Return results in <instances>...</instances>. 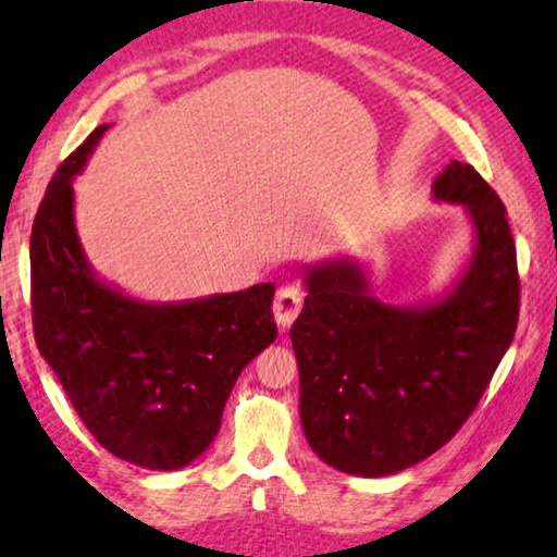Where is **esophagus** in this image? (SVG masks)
I'll list each match as a JSON object with an SVG mask.
<instances>
[{"mask_svg": "<svg viewBox=\"0 0 557 557\" xmlns=\"http://www.w3.org/2000/svg\"><path fill=\"white\" fill-rule=\"evenodd\" d=\"M306 290L296 284H286L278 288L276 300H273V318L281 327H288L298 318L300 308H304Z\"/></svg>", "mask_w": 557, "mask_h": 557, "instance_id": "esophagus-1", "label": "esophagus"}]
</instances>
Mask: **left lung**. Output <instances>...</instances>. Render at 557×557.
<instances>
[{
    "label": "left lung",
    "instance_id": "1",
    "mask_svg": "<svg viewBox=\"0 0 557 557\" xmlns=\"http://www.w3.org/2000/svg\"><path fill=\"white\" fill-rule=\"evenodd\" d=\"M433 193L465 205L476 230L472 263L441 304L386 306L352 261L306 276V306L290 327L300 421L315 455L339 472L384 476L441 450L513 339L521 281L502 198L460 161Z\"/></svg>",
    "mask_w": 557,
    "mask_h": 557
}]
</instances>
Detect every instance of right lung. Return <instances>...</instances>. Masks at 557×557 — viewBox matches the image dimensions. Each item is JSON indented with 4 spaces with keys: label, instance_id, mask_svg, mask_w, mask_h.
Listing matches in <instances>:
<instances>
[{
    "label": "right lung",
    "instance_id": "obj_1",
    "mask_svg": "<svg viewBox=\"0 0 557 557\" xmlns=\"http://www.w3.org/2000/svg\"><path fill=\"white\" fill-rule=\"evenodd\" d=\"M104 129L58 165L38 205L34 337L107 453L146 470H178L208 450L242 369L276 339L273 286L149 306L100 284L75 234L71 181Z\"/></svg>",
    "mask_w": 557,
    "mask_h": 557
}]
</instances>
